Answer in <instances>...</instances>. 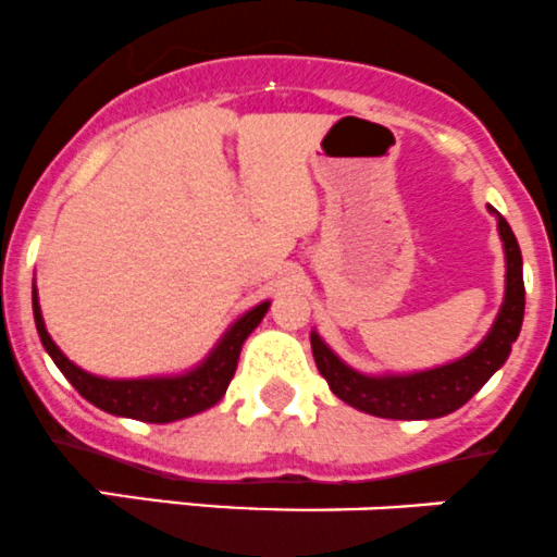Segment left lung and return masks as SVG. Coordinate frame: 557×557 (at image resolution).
<instances>
[{
	"label": "left lung",
	"mask_w": 557,
	"mask_h": 557,
	"mask_svg": "<svg viewBox=\"0 0 557 557\" xmlns=\"http://www.w3.org/2000/svg\"><path fill=\"white\" fill-rule=\"evenodd\" d=\"M498 220V234L506 256V290L504 305L495 315L493 326L482 343L449 364L430 367L416 372H359L345 364L321 334L312 329L310 345L318 372L326 377L329 388L350 408L364 410L381 419H438L462 408L495 372L509 359L511 345L520 337L522 315H525V285H522V252L509 223L487 207Z\"/></svg>",
	"instance_id": "left-lung-1"
}]
</instances>
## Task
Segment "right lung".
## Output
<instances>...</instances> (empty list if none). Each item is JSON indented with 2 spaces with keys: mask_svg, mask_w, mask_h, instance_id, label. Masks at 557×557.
<instances>
[{
  "mask_svg": "<svg viewBox=\"0 0 557 557\" xmlns=\"http://www.w3.org/2000/svg\"><path fill=\"white\" fill-rule=\"evenodd\" d=\"M269 305L272 301L267 299L252 307V310H247L242 318H236L225 329L223 337L214 343V348L190 370L174 372V375L106 377L81 370L75 361H70L62 354V348L48 334L40 312V299H37V288L32 285V310H35V326L37 334H40L42 348L48 350L53 364L62 370V375L73 383L75 392L100 410H106V413L152 424L180 422V419L201 413V410L212 408V405L223 399L225 388H228L231 377L236 372V364H239L242 345L250 337L252 329L263 321Z\"/></svg>",
  "mask_w": 557,
  "mask_h": 557,
  "instance_id": "right-lung-1",
  "label": "right lung"
}]
</instances>
